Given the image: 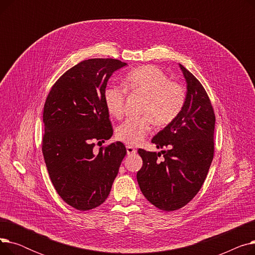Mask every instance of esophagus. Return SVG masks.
Returning <instances> with one entry per match:
<instances>
[{
  "label": "esophagus",
  "mask_w": 255,
  "mask_h": 255,
  "mask_svg": "<svg viewBox=\"0 0 255 255\" xmlns=\"http://www.w3.org/2000/svg\"><path fill=\"white\" fill-rule=\"evenodd\" d=\"M127 155L128 156H132V155H135L136 154V150L133 148V146H130V145H127Z\"/></svg>",
  "instance_id": "1"
}]
</instances>
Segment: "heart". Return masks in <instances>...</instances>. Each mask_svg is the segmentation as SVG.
Masks as SVG:
<instances>
[{
  "label": "heart",
  "instance_id": "b5f03b06",
  "mask_svg": "<svg viewBox=\"0 0 255 255\" xmlns=\"http://www.w3.org/2000/svg\"><path fill=\"white\" fill-rule=\"evenodd\" d=\"M126 90L145 95L139 117H132L118 128L117 137L129 145H137L151 131L154 122L164 126L175 120L185 104L184 88L169 80L168 75L154 65L140 66L124 78ZM109 113L120 119L125 113L126 91L119 86L106 87L103 94Z\"/></svg>",
  "mask_w": 255,
  "mask_h": 255
}]
</instances>
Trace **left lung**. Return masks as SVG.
Instances as JSON below:
<instances>
[{
	"mask_svg": "<svg viewBox=\"0 0 255 255\" xmlns=\"http://www.w3.org/2000/svg\"><path fill=\"white\" fill-rule=\"evenodd\" d=\"M187 83L185 104L179 116L152 138L161 152L139 149L142 167L139 188L149 202L163 211L183 208L197 194L214 156L215 114L198 79L180 64ZM162 153L164 160L157 157Z\"/></svg>",
	"mask_w": 255,
	"mask_h": 255,
	"instance_id": "left-lung-1",
	"label": "left lung"
}]
</instances>
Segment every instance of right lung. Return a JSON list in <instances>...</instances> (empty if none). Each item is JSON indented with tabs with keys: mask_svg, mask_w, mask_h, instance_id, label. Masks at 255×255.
I'll list each match as a JSON object with an SVG mask.
<instances>
[{
	"mask_svg": "<svg viewBox=\"0 0 255 255\" xmlns=\"http://www.w3.org/2000/svg\"><path fill=\"white\" fill-rule=\"evenodd\" d=\"M126 65L116 59L80 62L57 80L44 104L42 153L48 175L64 202L79 211L105 202L127 153L121 141L93 151L95 141L113 135L103 94L113 73Z\"/></svg>",
	"mask_w": 255,
	"mask_h": 255,
	"instance_id": "1",
	"label": "right lung"
}]
</instances>
